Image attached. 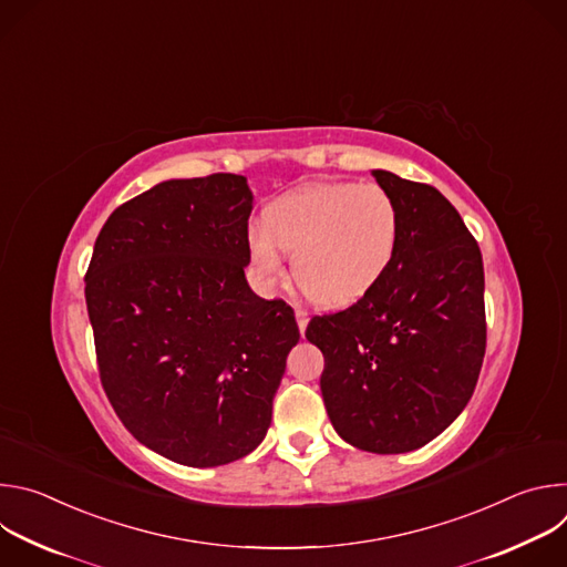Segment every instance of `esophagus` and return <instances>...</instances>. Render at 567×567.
<instances>
[{
  "label": "esophagus",
  "instance_id": "1",
  "mask_svg": "<svg viewBox=\"0 0 567 567\" xmlns=\"http://www.w3.org/2000/svg\"><path fill=\"white\" fill-rule=\"evenodd\" d=\"M296 320H298V328H300V332L305 334V330H307V322H309V313H307L302 307H296Z\"/></svg>",
  "mask_w": 567,
  "mask_h": 567
}]
</instances>
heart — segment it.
Returning <instances> with one entry per match:
<instances>
[{
    "instance_id": "heart-1",
    "label": "heart",
    "mask_w": 567,
    "mask_h": 567,
    "mask_svg": "<svg viewBox=\"0 0 567 567\" xmlns=\"http://www.w3.org/2000/svg\"><path fill=\"white\" fill-rule=\"evenodd\" d=\"M401 235L396 199L379 184H316L274 202L265 226L249 230V251L267 282L293 256L300 289L318 305L343 307L368 293L394 260Z\"/></svg>"
}]
</instances>
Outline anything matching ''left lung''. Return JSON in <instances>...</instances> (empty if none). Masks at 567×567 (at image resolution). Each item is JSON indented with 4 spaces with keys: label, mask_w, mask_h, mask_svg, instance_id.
Wrapping results in <instances>:
<instances>
[{
    "label": "left lung",
    "mask_w": 567,
    "mask_h": 567,
    "mask_svg": "<svg viewBox=\"0 0 567 567\" xmlns=\"http://www.w3.org/2000/svg\"><path fill=\"white\" fill-rule=\"evenodd\" d=\"M401 213L381 280L348 309L313 316L307 341L326 368L320 392L334 431L370 453H406L437 437L468 403L487 348L475 237L433 186L374 171Z\"/></svg>",
    "instance_id": "obj_1"
}]
</instances>
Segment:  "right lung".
I'll list each match as a JSON object with an SVG mask.
<instances>
[{"instance_id": "1", "label": "right lung", "mask_w": 567, "mask_h": 567, "mask_svg": "<svg viewBox=\"0 0 567 567\" xmlns=\"http://www.w3.org/2000/svg\"><path fill=\"white\" fill-rule=\"evenodd\" d=\"M247 177L156 184L101 228L85 276L101 383L123 426L186 466L249 455L300 332L256 296Z\"/></svg>"}]
</instances>
